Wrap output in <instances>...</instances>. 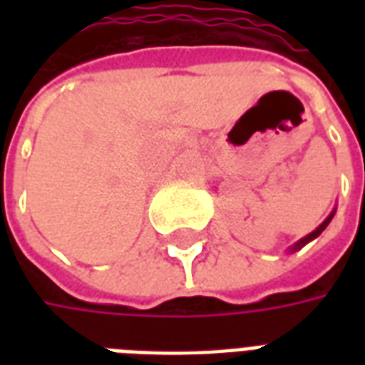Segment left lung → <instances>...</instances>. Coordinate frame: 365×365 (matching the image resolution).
<instances>
[{
	"mask_svg": "<svg viewBox=\"0 0 365 365\" xmlns=\"http://www.w3.org/2000/svg\"><path fill=\"white\" fill-rule=\"evenodd\" d=\"M332 217H334V211H332V213H330L329 217H327V219H324V221H322L321 225H319V227H317V229L313 230V232H311V235H307L305 238H301L299 242H295V245L291 246L289 252H295V250H299V248H303V246H305L307 242H311V240H314V238H317V237H319V235H321L322 230H324V229H327V227H329V222L332 221Z\"/></svg>",
	"mask_w": 365,
	"mask_h": 365,
	"instance_id": "obj_1",
	"label": "left lung"
}]
</instances>
